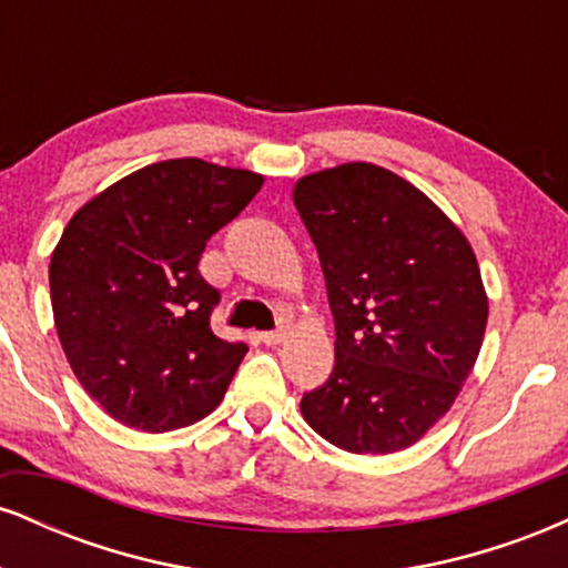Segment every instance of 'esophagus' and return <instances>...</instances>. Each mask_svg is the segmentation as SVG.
Masks as SVG:
<instances>
[{"label": "esophagus", "mask_w": 568, "mask_h": 568, "mask_svg": "<svg viewBox=\"0 0 568 568\" xmlns=\"http://www.w3.org/2000/svg\"><path fill=\"white\" fill-rule=\"evenodd\" d=\"M285 336H288V331H285L283 325H280V328H275V331H266V334H262V342H264V344H270V347H275V344L283 342Z\"/></svg>", "instance_id": "obj_1"}]
</instances>
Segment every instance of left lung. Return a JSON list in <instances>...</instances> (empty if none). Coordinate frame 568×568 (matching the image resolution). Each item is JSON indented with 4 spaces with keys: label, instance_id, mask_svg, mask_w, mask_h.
Segmentation results:
<instances>
[{
    "label": "left lung",
    "instance_id": "8db88e82",
    "mask_svg": "<svg viewBox=\"0 0 568 568\" xmlns=\"http://www.w3.org/2000/svg\"><path fill=\"white\" fill-rule=\"evenodd\" d=\"M293 202L336 323L334 371L304 393V419L344 452H400L452 408L480 352L488 298L473 247L371 162L304 175Z\"/></svg>",
    "mask_w": 568,
    "mask_h": 568
}]
</instances>
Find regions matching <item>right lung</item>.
Segmentation results:
<instances>
[{"instance_id": "1", "label": "right lung", "mask_w": 568, "mask_h": 568, "mask_svg": "<svg viewBox=\"0 0 568 568\" xmlns=\"http://www.w3.org/2000/svg\"><path fill=\"white\" fill-rule=\"evenodd\" d=\"M264 179L194 158L125 175L74 213L50 262L55 331L88 395L122 425L168 433L211 414L245 357L211 331L207 240Z\"/></svg>"}]
</instances>
